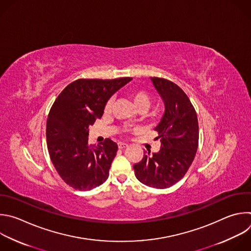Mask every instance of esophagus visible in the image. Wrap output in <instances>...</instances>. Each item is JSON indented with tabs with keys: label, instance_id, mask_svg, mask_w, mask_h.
Here are the masks:
<instances>
[{
	"label": "esophagus",
	"instance_id": "1",
	"mask_svg": "<svg viewBox=\"0 0 251 251\" xmlns=\"http://www.w3.org/2000/svg\"><path fill=\"white\" fill-rule=\"evenodd\" d=\"M127 147H128V145L126 143H118V148L121 149V150H123V149H125Z\"/></svg>",
	"mask_w": 251,
	"mask_h": 251
}]
</instances>
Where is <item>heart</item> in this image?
I'll return each mask as SVG.
<instances>
[{
	"mask_svg": "<svg viewBox=\"0 0 251 251\" xmlns=\"http://www.w3.org/2000/svg\"><path fill=\"white\" fill-rule=\"evenodd\" d=\"M130 98L132 100V102L134 104V106L137 108V109H140V108H144V109H148L150 104H151V98L149 96V94L145 91H142V90H134L131 92L130 94ZM111 108V101H108L106 104H105V112H108Z\"/></svg>",
	"mask_w": 251,
	"mask_h": 251,
	"instance_id": "obj_1",
	"label": "heart"
}]
</instances>
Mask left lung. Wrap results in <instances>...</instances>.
Listing matches in <instances>:
<instances>
[{"instance_id": "obj_1", "label": "left lung", "mask_w": 251, "mask_h": 251, "mask_svg": "<svg viewBox=\"0 0 251 251\" xmlns=\"http://www.w3.org/2000/svg\"><path fill=\"white\" fill-rule=\"evenodd\" d=\"M164 104V113L154 128L160 139L157 152L144 153L134 164L137 179L153 188H169L188 171L198 148L199 128L196 111L186 94L175 82L151 77Z\"/></svg>"}]
</instances>
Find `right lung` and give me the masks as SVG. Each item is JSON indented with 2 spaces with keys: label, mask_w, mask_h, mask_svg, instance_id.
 Masks as SVG:
<instances>
[{
  "label": "right lung",
  "mask_w": 251,
  "mask_h": 251,
  "mask_svg": "<svg viewBox=\"0 0 251 251\" xmlns=\"http://www.w3.org/2000/svg\"><path fill=\"white\" fill-rule=\"evenodd\" d=\"M130 80L132 77L79 78L68 85L53 103L46 123L48 151L57 173L73 188L91 190L108 178L117 144L105 139L100 145H90L89 127Z\"/></svg>",
  "instance_id": "right-lung-1"
}]
</instances>
